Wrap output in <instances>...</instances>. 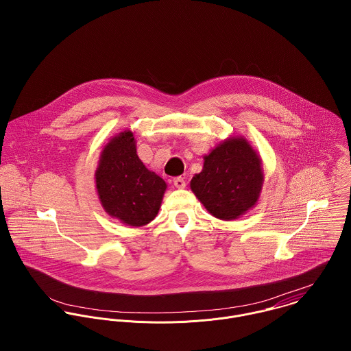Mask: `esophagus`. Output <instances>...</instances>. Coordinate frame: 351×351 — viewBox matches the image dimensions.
<instances>
[{
    "mask_svg": "<svg viewBox=\"0 0 351 351\" xmlns=\"http://www.w3.org/2000/svg\"><path fill=\"white\" fill-rule=\"evenodd\" d=\"M173 182H174V186L178 189H184L186 186V181L184 177H177V178H174Z\"/></svg>",
    "mask_w": 351,
    "mask_h": 351,
    "instance_id": "esophagus-1",
    "label": "esophagus"
}]
</instances>
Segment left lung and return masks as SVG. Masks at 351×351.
Wrapping results in <instances>:
<instances>
[{
    "instance_id": "1",
    "label": "left lung",
    "mask_w": 351,
    "mask_h": 351,
    "mask_svg": "<svg viewBox=\"0 0 351 351\" xmlns=\"http://www.w3.org/2000/svg\"><path fill=\"white\" fill-rule=\"evenodd\" d=\"M263 167L245 136H230L204 155V166L191 189L205 209L220 220H235L259 200Z\"/></svg>"
}]
</instances>
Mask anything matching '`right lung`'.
<instances>
[{"label": "right lung", "mask_w": 351, "mask_h": 351, "mask_svg": "<svg viewBox=\"0 0 351 351\" xmlns=\"http://www.w3.org/2000/svg\"><path fill=\"white\" fill-rule=\"evenodd\" d=\"M95 181L104 210L131 227L146 226L155 219L167 188L139 159L130 130L114 135L104 146Z\"/></svg>", "instance_id": "obj_1"}]
</instances>
